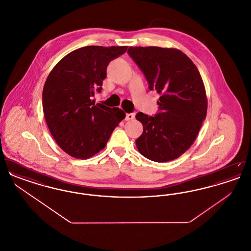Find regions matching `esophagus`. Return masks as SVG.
<instances>
[{
    "mask_svg": "<svg viewBox=\"0 0 251 251\" xmlns=\"http://www.w3.org/2000/svg\"><path fill=\"white\" fill-rule=\"evenodd\" d=\"M135 117V114L134 113H129V114H126V117H125V120H131L134 119Z\"/></svg>",
    "mask_w": 251,
    "mask_h": 251,
    "instance_id": "34e87169",
    "label": "esophagus"
}]
</instances>
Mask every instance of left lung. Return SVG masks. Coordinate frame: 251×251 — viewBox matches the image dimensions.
Returning a JSON list of instances; mask_svg holds the SVG:
<instances>
[{
    "label": "left lung",
    "instance_id": "8db88e82",
    "mask_svg": "<svg viewBox=\"0 0 251 251\" xmlns=\"http://www.w3.org/2000/svg\"><path fill=\"white\" fill-rule=\"evenodd\" d=\"M128 54L143 72L151 90L161 97L159 112L135 118L143 133L135 144L146 158L168 162L184 153L197 138L207 113V98L196 65L177 49L130 47Z\"/></svg>",
    "mask_w": 251,
    "mask_h": 251
}]
</instances>
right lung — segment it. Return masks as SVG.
Segmentation results:
<instances>
[{"instance_id":"right-lung-1","label":"right lung","mask_w":251,"mask_h":251,"mask_svg":"<svg viewBox=\"0 0 251 251\" xmlns=\"http://www.w3.org/2000/svg\"><path fill=\"white\" fill-rule=\"evenodd\" d=\"M127 48L77 49L50 72L42 92L44 117L52 137L69 155L87 159L100 152L125 118L121 109L95 104L91 97L101 91L109 63Z\"/></svg>"}]
</instances>
